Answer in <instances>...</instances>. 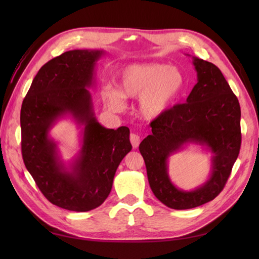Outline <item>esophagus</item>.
I'll use <instances>...</instances> for the list:
<instances>
[{"label":"esophagus","instance_id":"1","mask_svg":"<svg viewBox=\"0 0 259 259\" xmlns=\"http://www.w3.org/2000/svg\"><path fill=\"white\" fill-rule=\"evenodd\" d=\"M130 142L134 148H137L140 144V137L136 134H131L130 135Z\"/></svg>","mask_w":259,"mask_h":259}]
</instances>
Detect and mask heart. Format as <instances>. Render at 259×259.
<instances>
[{"label": "heart", "mask_w": 259, "mask_h": 259, "mask_svg": "<svg viewBox=\"0 0 259 259\" xmlns=\"http://www.w3.org/2000/svg\"><path fill=\"white\" fill-rule=\"evenodd\" d=\"M184 85L185 76L177 67L158 62L131 64L121 72V90L108 87L102 97L107 106L115 111L125 108V98H139L141 117L153 120L172 106Z\"/></svg>", "instance_id": "obj_1"}]
</instances>
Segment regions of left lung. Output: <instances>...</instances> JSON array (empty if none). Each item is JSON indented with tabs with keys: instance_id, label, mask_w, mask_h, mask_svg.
<instances>
[{
	"instance_id": "obj_1",
	"label": "left lung",
	"mask_w": 259,
	"mask_h": 259,
	"mask_svg": "<svg viewBox=\"0 0 259 259\" xmlns=\"http://www.w3.org/2000/svg\"><path fill=\"white\" fill-rule=\"evenodd\" d=\"M192 64L197 83L186 103L176 104L153 120L152 134L139 146L153 195L178 210L201 206L221 194L241 144L240 106L222 71L196 57H192ZM189 143L205 146L213 153L212 172L196 190L183 191L168 178L167 159Z\"/></svg>"
}]
</instances>
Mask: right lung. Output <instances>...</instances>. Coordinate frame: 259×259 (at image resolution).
I'll return each mask as SVG.
<instances>
[{"instance_id": "right-lung-1", "label": "right lung", "mask_w": 259, "mask_h": 259, "mask_svg": "<svg viewBox=\"0 0 259 259\" xmlns=\"http://www.w3.org/2000/svg\"><path fill=\"white\" fill-rule=\"evenodd\" d=\"M103 50H71L38 70L22 102V157L38 189L53 205L89 211L107 199L115 171L133 146L126 126L104 128L93 111L90 89ZM70 115L82 125L81 149L68 166L50 130Z\"/></svg>"}]
</instances>
